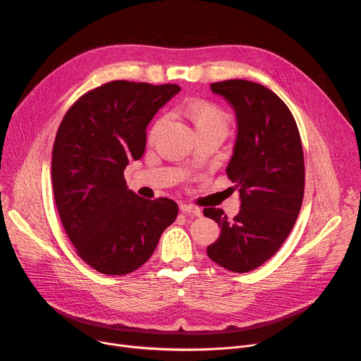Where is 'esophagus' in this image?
Masks as SVG:
<instances>
[{"mask_svg":"<svg viewBox=\"0 0 361 361\" xmlns=\"http://www.w3.org/2000/svg\"><path fill=\"white\" fill-rule=\"evenodd\" d=\"M180 210H181L184 214H188V216H197V217L202 216V210H200L199 207L191 206V204H181V206H180Z\"/></svg>","mask_w":361,"mask_h":361,"instance_id":"obj_1","label":"esophagus"}]
</instances>
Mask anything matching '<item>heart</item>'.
<instances>
[{
  "label": "heart",
  "instance_id": "b5f03b06",
  "mask_svg": "<svg viewBox=\"0 0 361 361\" xmlns=\"http://www.w3.org/2000/svg\"><path fill=\"white\" fill-rule=\"evenodd\" d=\"M180 112L191 122L195 134L199 137L203 135H226L228 126H231V116L228 114L217 106L216 104L200 101V99H187L181 104ZM166 123V118H158L149 130V140H154L159 130Z\"/></svg>",
  "mask_w": 361,
  "mask_h": 361
}]
</instances>
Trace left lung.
<instances>
[{"instance_id": "left-lung-1", "label": "left lung", "mask_w": 361, "mask_h": 361, "mask_svg": "<svg viewBox=\"0 0 361 361\" xmlns=\"http://www.w3.org/2000/svg\"><path fill=\"white\" fill-rule=\"evenodd\" d=\"M236 114L238 137L226 167L240 194L232 220L221 209H204L220 227L207 256L232 272H249L282 246L304 199L305 169L300 130L288 106L268 87L232 79L212 83Z\"/></svg>"}]
</instances>
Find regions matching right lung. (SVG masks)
I'll return each mask as SVG.
<instances>
[{"label": "right lung", "mask_w": 361, "mask_h": 361, "mask_svg": "<svg viewBox=\"0 0 361 361\" xmlns=\"http://www.w3.org/2000/svg\"><path fill=\"white\" fill-rule=\"evenodd\" d=\"M180 90L114 80L79 97L59 126L54 202L78 255L97 272L126 275L141 268L178 214L170 199L147 200L128 190L123 170L142 157L148 123Z\"/></svg>", "instance_id": "right-lung-1"}]
</instances>
